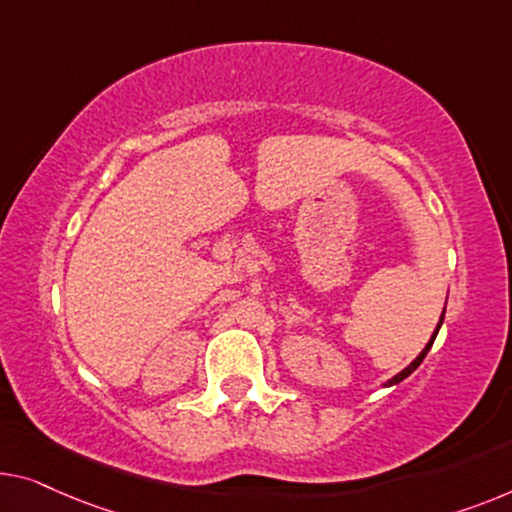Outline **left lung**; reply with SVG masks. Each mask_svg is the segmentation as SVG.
<instances>
[{"label":"left lung","mask_w":512,"mask_h":512,"mask_svg":"<svg viewBox=\"0 0 512 512\" xmlns=\"http://www.w3.org/2000/svg\"><path fill=\"white\" fill-rule=\"evenodd\" d=\"M444 312H446V310H444ZM441 324H444V315H441V319H439V324H437V331H434V333H432V338H430V342H427V345H425V349H423V352H421V354H418V356L414 358V361H411V363L407 365V368H404L402 372H398V375H395L393 379H388L384 386H393V384H400V381H402V379H407V377L411 375V372H414V370L418 368V365H421V363H423V358H425V354H427V352H430L432 342H434V338H437V333H439V329H441Z\"/></svg>","instance_id":"left-lung-1"}]
</instances>
